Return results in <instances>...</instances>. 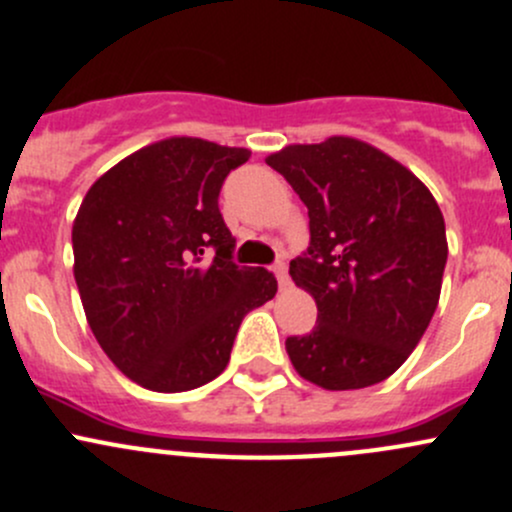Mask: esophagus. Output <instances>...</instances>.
I'll return each mask as SVG.
<instances>
[{"mask_svg": "<svg viewBox=\"0 0 512 512\" xmlns=\"http://www.w3.org/2000/svg\"><path fill=\"white\" fill-rule=\"evenodd\" d=\"M274 277H277L279 289H289V287H292V279H289L287 265H284V262H277V265H274Z\"/></svg>", "mask_w": 512, "mask_h": 512, "instance_id": "34e87169", "label": "esophagus"}]
</instances>
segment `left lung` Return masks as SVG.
I'll return each instance as SVG.
<instances>
[{"label": "left lung", "instance_id": "left-lung-1", "mask_svg": "<svg viewBox=\"0 0 512 512\" xmlns=\"http://www.w3.org/2000/svg\"><path fill=\"white\" fill-rule=\"evenodd\" d=\"M265 161L309 208L311 245L289 274L319 316L287 338L294 370L324 390L383 383L437 311L449 255L437 201L400 161L343 134Z\"/></svg>", "mask_w": 512, "mask_h": 512}]
</instances>
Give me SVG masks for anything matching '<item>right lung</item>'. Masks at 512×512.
Masks as SVG:
<instances>
[{
  "mask_svg": "<svg viewBox=\"0 0 512 512\" xmlns=\"http://www.w3.org/2000/svg\"><path fill=\"white\" fill-rule=\"evenodd\" d=\"M250 149L169 137L129 154L85 193L73 220V274L85 319L132 383L186 392L225 370L247 311L277 294L262 267H238L218 211L225 176ZM213 246V263L200 255Z\"/></svg>",
  "mask_w": 512,
  "mask_h": 512,
  "instance_id": "right-lung-1",
  "label": "right lung"
}]
</instances>
